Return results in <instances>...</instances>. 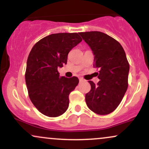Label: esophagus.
<instances>
[{
    "instance_id": "1",
    "label": "esophagus",
    "mask_w": 149,
    "mask_h": 149,
    "mask_svg": "<svg viewBox=\"0 0 149 149\" xmlns=\"http://www.w3.org/2000/svg\"><path fill=\"white\" fill-rule=\"evenodd\" d=\"M79 81H80V83H83V82L85 81V80L83 79V78H79Z\"/></svg>"
}]
</instances>
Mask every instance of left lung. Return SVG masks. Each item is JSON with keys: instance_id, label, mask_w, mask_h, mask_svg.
I'll return each mask as SVG.
<instances>
[{"instance_id": "obj_1", "label": "left lung", "mask_w": 149, "mask_h": 149, "mask_svg": "<svg viewBox=\"0 0 149 149\" xmlns=\"http://www.w3.org/2000/svg\"><path fill=\"white\" fill-rule=\"evenodd\" d=\"M79 34L94 54V66L98 68L97 85L90 80L91 90L85 95L89 109L107 115L118 107L128 87L130 65L123 48L117 40L100 31Z\"/></svg>"}]
</instances>
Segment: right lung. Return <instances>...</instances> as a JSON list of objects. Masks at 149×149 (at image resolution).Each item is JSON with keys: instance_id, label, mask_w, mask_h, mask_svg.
<instances>
[{"instance_id": "add662e5", "label": "right lung", "mask_w": 149, "mask_h": 149, "mask_svg": "<svg viewBox=\"0 0 149 149\" xmlns=\"http://www.w3.org/2000/svg\"><path fill=\"white\" fill-rule=\"evenodd\" d=\"M81 41L77 33H53L36 42L29 54L25 73L29 96L45 116L57 117L69 107V94L79 80L60 77L57 69L66 64L69 52Z\"/></svg>"}]
</instances>
